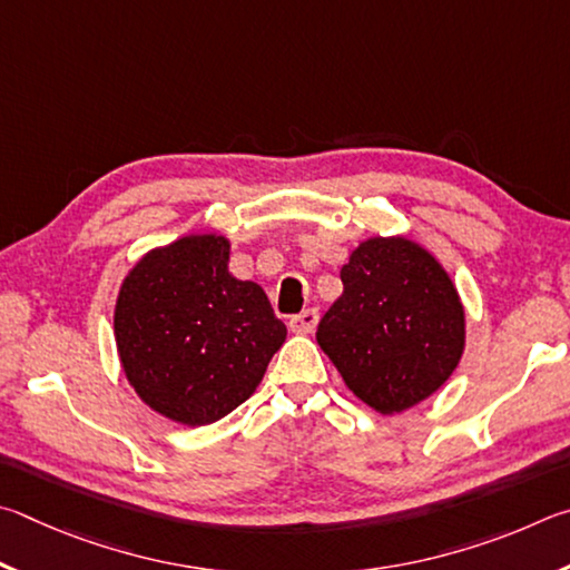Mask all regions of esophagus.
<instances>
[{"instance_id":"esophagus-1","label":"esophagus","mask_w":570,"mask_h":570,"mask_svg":"<svg viewBox=\"0 0 570 570\" xmlns=\"http://www.w3.org/2000/svg\"><path fill=\"white\" fill-rule=\"evenodd\" d=\"M317 321H321V315H317V311H303L291 317V331L297 333V335H311L315 327H317Z\"/></svg>"}]
</instances>
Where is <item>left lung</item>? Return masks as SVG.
Wrapping results in <instances>:
<instances>
[{
    "mask_svg": "<svg viewBox=\"0 0 570 570\" xmlns=\"http://www.w3.org/2000/svg\"><path fill=\"white\" fill-rule=\"evenodd\" d=\"M343 295L317 345L345 385L383 415L431 397L461 363L465 311L451 275L403 235L371 237L341 269Z\"/></svg>",
    "mask_w": 570,
    "mask_h": 570,
    "instance_id": "8db88e82",
    "label": "left lung"
}]
</instances>
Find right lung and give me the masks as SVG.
Masks as SVG:
<instances>
[{
	"mask_svg": "<svg viewBox=\"0 0 570 570\" xmlns=\"http://www.w3.org/2000/svg\"><path fill=\"white\" fill-rule=\"evenodd\" d=\"M229 239L185 235L129 269L115 305V341L129 385L155 413L209 425L245 403L285 343L257 283L227 269Z\"/></svg>",
	"mask_w": 570,
	"mask_h": 570,
	"instance_id": "add662e5",
	"label": "right lung"
}]
</instances>
